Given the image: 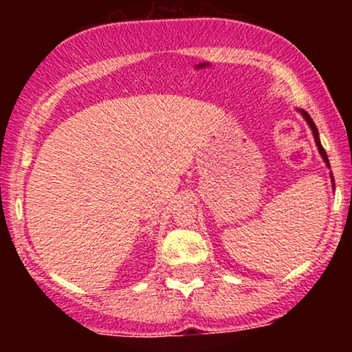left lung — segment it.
<instances>
[{"label":"left lung","mask_w":352,"mask_h":352,"mask_svg":"<svg viewBox=\"0 0 352 352\" xmlns=\"http://www.w3.org/2000/svg\"><path fill=\"white\" fill-rule=\"evenodd\" d=\"M298 111L301 112V116L305 117V119H306V122H308V125H309V127H311V131H313V135H314V142H316V145H318V151H319V153H321L322 160H324L326 165H328V167H329V160H328V155H326V151H324V148H322V145H321V140H319V134H318L316 124L313 122V119H311V116L308 114V112H306V111H302V109H298ZM331 177H333V175H331ZM333 182H334V180H333Z\"/></svg>","instance_id":"8db88e82"}]
</instances>
